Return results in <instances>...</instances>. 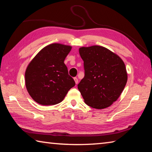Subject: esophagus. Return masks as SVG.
<instances>
[{"label":"esophagus","instance_id":"obj_1","mask_svg":"<svg viewBox=\"0 0 152 152\" xmlns=\"http://www.w3.org/2000/svg\"><path fill=\"white\" fill-rule=\"evenodd\" d=\"M74 81H75V83L76 84L78 83V78H76V77H75V78H74Z\"/></svg>","mask_w":152,"mask_h":152}]
</instances>
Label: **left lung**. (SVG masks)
<instances>
[{"instance_id":"8db88e82","label":"left lung","mask_w":152,"mask_h":152,"mask_svg":"<svg viewBox=\"0 0 152 152\" xmlns=\"http://www.w3.org/2000/svg\"><path fill=\"white\" fill-rule=\"evenodd\" d=\"M84 77L78 84L84 102L94 109L109 107L120 96L127 81L122 59L99 45L79 49Z\"/></svg>"}]
</instances>
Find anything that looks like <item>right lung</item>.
Here are the masks:
<instances>
[{
    "instance_id": "add662e5",
    "label": "right lung",
    "mask_w": 152,
    "mask_h": 152,
    "mask_svg": "<svg viewBox=\"0 0 152 152\" xmlns=\"http://www.w3.org/2000/svg\"><path fill=\"white\" fill-rule=\"evenodd\" d=\"M72 47L52 43L43 48L31 61L25 74V86L34 101L42 105L61 102L75 86L64 60Z\"/></svg>"
}]
</instances>
